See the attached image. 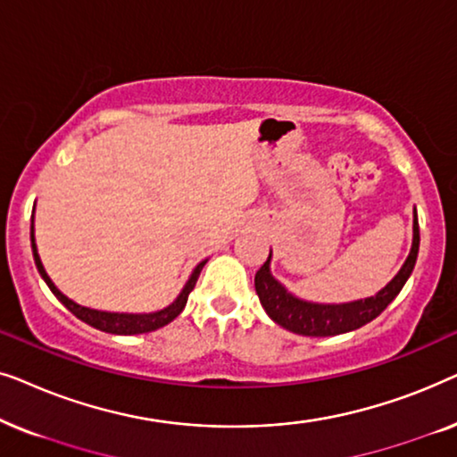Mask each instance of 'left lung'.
Returning <instances> with one entry per match:
<instances>
[{
    "mask_svg": "<svg viewBox=\"0 0 457 457\" xmlns=\"http://www.w3.org/2000/svg\"><path fill=\"white\" fill-rule=\"evenodd\" d=\"M418 247H420V228H418V216L414 210V239L408 260L399 268V272L385 289H380L377 295L358 299L349 303H314L303 302L285 289L270 272L272 252L264 262V266L255 272V293H258L262 308L280 327L291 330L295 335L303 337H333L343 335L349 330L364 327L374 320L393 299L403 289L405 280L410 278L411 270L416 266Z\"/></svg>",
    "mask_w": 457,
    "mask_h": 457,
    "instance_id": "obj_1",
    "label": "left lung"
}]
</instances>
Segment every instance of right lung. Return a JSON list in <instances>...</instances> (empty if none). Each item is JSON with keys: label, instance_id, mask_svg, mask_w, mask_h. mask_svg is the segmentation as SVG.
I'll return each mask as SVG.
<instances>
[{"label": "right lung", "instance_id": "obj_1", "mask_svg": "<svg viewBox=\"0 0 457 457\" xmlns=\"http://www.w3.org/2000/svg\"><path fill=\"white\" fill-rule=\"evenodd\" d=\"M30 247H33V258H35L37 270H39L41 278L46 280L47 287H49V289H52L54 295L58 297L60 302L64 303L66 308L71 310L72 314L79 318V320H83V322L89 324V327L104 330V333H112V335L152 333V330H158L162 327H166L168 322H172L174 318H177L180 312L185 310L187 299H189V293L193 291V287H195L197 278H199V272H202V268L205 266V262H208V260L199 262V264L195 266V270L191 272L189 280H187V285L183 287V291L179 293V297L174 299V302L168 305V308L158 310V312H152V314H118V312H102V310H91V308H85V305H79L77 302H72V299H68L64 293H62L58 287L52 283V278L47 277L46 268H43V264H41L39 253H37L33 222H30Z\"/></svg>", "mask_w": 457, "mask_h": 457}]
</instances>
